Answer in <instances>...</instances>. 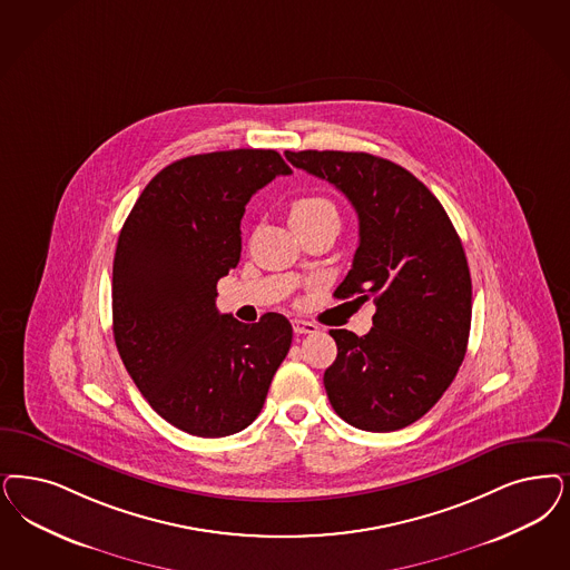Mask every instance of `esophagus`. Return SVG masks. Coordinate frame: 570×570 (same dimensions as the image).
<instances>
[{"label":"esophagus","instance_id":"obj_1","mask_svg":"<svg viewBox=\"0 0 570 570\" xmlns=\"http://www.w3.org/2000/svg\"><path fill=\"white\" fill-rule=\"evenodd\" d=\"M293 328H295L296 334L317 333V326L312 322H305V320H293Z\"/></svg>","mask_w":570,"mask_h":570}]
</instances>
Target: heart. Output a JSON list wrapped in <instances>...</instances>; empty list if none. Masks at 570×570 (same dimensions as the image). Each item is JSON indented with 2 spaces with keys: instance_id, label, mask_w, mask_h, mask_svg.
Instances as JSON below:
<instances>
[{
  "instance_id": "heart-1",
  "label": "heart",
  "mask_w": 570,
  "mask_h": 570,
  "mask_svg": "<svg viewBox=\"0 0 570 570\" xmlns=\"http://www.w3.org/2000/svg\"><path fill=\"white\" fill-rule=\"evenodd\" d=\"M288 218H291L293 227H307V225H315L322 220H333V218L338 220V208L328 197H296L295 202L291 204Z\"/></svg>"
}]
</instances>
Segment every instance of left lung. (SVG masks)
I'll return each instance as SVG.
<instances>
[{"instance_id":"left-lung-1","label":"left lung","mask_w":570,"mask_h":570,"mask_svg":"<svg viewBox=\"0 0 570 570\" xmlns=\"http://www.w3.org/2000/svg\"><path fill=\"white\" fill-rule=\"evenodd\" d=\"M333 183L360 220L354 265L336 298H374L364 336L331 331L324 373L334 413L364 432H395L449 390L468 352L471 277L463 244L438 197L406 168L360 151H286Z\"/></svg>"}]
</instances>
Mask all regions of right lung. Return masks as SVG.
<instances>
[{"label":"right lung","mask_w":570,"mask_h":570,"mask_svg":"<svg viewBox=\"0 0 570 570\" xmlns=\"http://www.w3.org/2000/svg\"><path fill=\"white\" fill-rule=\"evenodd\" d=\"M293 170L274 149L183 157L126 218L114 258V338L149 406L170 425L223 438L255 421L291 350L282 314L242 324L216 309V282L242 253L246 204Z\"/></svg>","instance_id":"right-lung-1"}]
</instances>
